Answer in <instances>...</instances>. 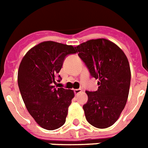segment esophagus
<instances>
[{"mask_svg": "<svg viewBox=\"0 0 148 148\" xmlns=\"http://www.w3.org/2000/svg\"><path fill=\"white\" fill-rule=\"evenodd\" d=\"M81 91H82V90H81V89H75V90H74V93H75V95H77V94H79V93H81Z\"/></svg>", "mask_w": 148, "mask_h": 148, "instance_id": "obj_1", "label": "esophagus"}]
</instances>
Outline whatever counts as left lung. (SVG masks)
Instances as JSON below:
<instances>
[{"label": "left lung", "mask_w": 148, "mask_h": 148, "mask_svg": "<svg viewBox=\"0 0 148 148\" xmlns=\"http://www.w3.org/2000/svg\"><path fill=\"white\" fill-rule=\"evenodd\" d=\"M77 52L90 75L98 79L97 90H86L83 106L86 119L97 128H107L119 118L126 105L131 84V68L124 51L105 38L92 39L77 46Z\"/></svg>", "instance_id": "1"}]
</instances>
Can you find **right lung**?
<instances>
[{
  "label": "right lung",
  "mask_w": 148,
  "mask_h": 148,
  "mask_svg": "<svg viewBox=\"0 0 148 148\" xmlns=\"http://www.w3.org/2000/svg\"><path fill=\"white\" fill-rule=\"evenodd\" d=\"M76 47L44 41L29 50L20 64L17 83L27 110L43 128L53 131L64 125L74 90L53 85L65 57ZM60 81V80H58Z\"/></svg>",
  "instance_id": "right-lung-1"
}]
</instances>
